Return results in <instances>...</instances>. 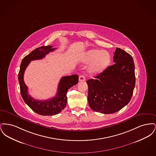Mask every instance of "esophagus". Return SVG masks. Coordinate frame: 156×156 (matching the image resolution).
<instances>
[{"mask_svg": "<svg viewBox=\"0 0 156 156\" xmlns=\"http://www.w3.org/2000/svg\"><path fill=\"white\" fill-rule=\"evenodd\" d=\"M79 81L84 82L85 81V78L83 75H81L79 76Z\"/></svg>", "mask_w": 156, "mask_h": 156, "instance_id": "esophagus-1", "label": "esophagus"}]
</instances>
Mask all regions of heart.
<instances>
[{
    "mask_svg": "<svg viewBox=\"0 0 156 156\" xmlns=\"http://www.w3.org/2000/svg\"><path fill=\"white\" fill-rule=\"evenodd\" d=\"M84 62H90L88 71L90 74H97L102 73L109 65L111 57L109 52L99 49H92L83 56Z\"/></svg>",
    "mask_w": 156,
    "mask_h": 156,
    "instance_id": "1",
    "label": "heart"
}]
</instances>
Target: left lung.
Returning <instances> with one entry per match:
<instances>
[{"mask_svg": "<svg viewBox=\"0 0 156 156\" xmlns=\"http://www.w3.org/2000/svg\"><path fill=\"white\" fill-rule=\"evenodd\" d=\"M115 64L88 80V101L94 111L104 114L119 111L130 102L135 87L134 64L132 57L116 48Z\"/></svg>", "mask_w": 156, "mask_h": 156, "instance_id": "1", "label": "left lung"}]
</instances>
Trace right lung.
I'll return each instance as SVG.
<instances>
[{
  "label": "right lung",
  "mask_w": 156,
  "mask_h": 156,
  "mask_svg": "<svg viewBox=\"0 0 156 156\" xmlns=\"http://www.w3.org/2000/svg\"><path fill=\"white\" fill-rule=\"evenodd\" d=\"M52 47L51 45L41 46L26 55L22 59L18 75L21 95L24 102L33 111L43 116L54 115L62 111L67 105L68 90L78 82V75L62 76L59 81L55 97L45 101H39L31 97L23 80L24 71L31 61L42 59L46 54L56 49Z\"/></svg>",
  "instance_id": "right-lung-1"
}]
</instances>
